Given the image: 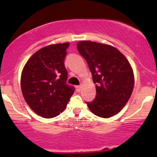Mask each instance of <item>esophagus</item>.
<instances>
[{
  "mask_svg": "<svg viewBox=\"0 0 157 157\" xmlns=\"http://www.w3.org/2000/svg\"><path fill=\"white\" fill-rule=\"evenodd\" d=\"M82 86H78L77 87H76V90H77V91L78 92H80V91H81V90H82Z\"/></svg>",
  "mask_w": 157,
  "mask_h": 157,
  "instance_id": "esophagus-1",
  "label": "esophagus"
}]
</instances>
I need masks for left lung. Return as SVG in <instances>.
Returning <instances> with one entry per match:
<instances>
[{
	"mask_svg": "<svg viewBox=\"0 0 157 157\" xmlns=\"http://www.w3.org/2000/svg\"><path fill=\"white\" fill-rule=\"evenodd\" d=\"M77 48L86 60L96 84V98L87 102L88 108L101 118L118 114L130 99L134 86L128 59L116 48L103 43L80 41Z\"/></svg>",
	"mask_w": 157,
	"mask_h": 157,
	"instance_id": "left-lung-1",
	"label": "left lung"
}]
</instances>
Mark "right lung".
<instances>
[{"label": "right lung", "instance_id": "right-lung-1", "mask_svg": "<svg viewBox=\"0 0 157 157\" xmlns=\"http://www.w3.org/2000/svg\"><path fill=\"white\" fill-rule=\"evenodd\" d=\"M69 43L43 47L27 60L20 79L25 101L36 114L53 118L66 108L75 89L66 84L64 57Z\"/></svg>", "mask_w": 157, "mask_h": 157}]
</instances>
